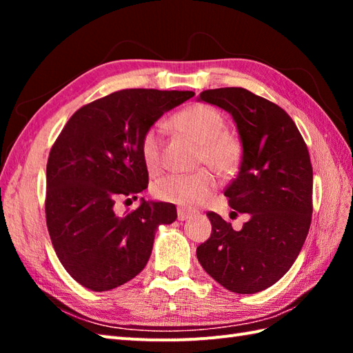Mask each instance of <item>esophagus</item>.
I'll list each match as a JSON object with an SVG mask.
<instances>
[{
    "instance_id": "1",
    "label": "esophagus",
    "mask_w": 353,
    "mask_h": 353,
    "mask_svg": "<svg viewBox=\"0 0 353 353\" xmlns=\"http://www.w3.org/2000/svg\"><path fill=\"white\" fill-rule=\"evenodd\" d=\"M192 216V212H190V211H185V209H177V219H179V221H186L188 219H191Z\"/></svg>"
}]
</instances>
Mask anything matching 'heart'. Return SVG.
I'll use <instances>...</instances> for the list:
<instances>
[{
  "label": "heart",
  "instance_id": "b5f03b06",
  "mask_svg": "<svg viewBox=\"0 0 353 353\" xmlns=\"http://www.w3.org/2000/svg\"><path fill=\"white\" fill-rule=\"evenodd\" d=\"M174 125L201 144L199 162L208 163L219 174L229 176L238 167V141L224 132L226 123L219 110L208 104H196L174 117ZM162 127L154 125L145 132L141 141V156L148 171L162 168ZM216 186L215 176L206 168L188 174H168L153 183V194L168 203L182 208H197L211 197Z\"/></svg>",
  "mask_w": 353,
  "mask_h": 353
}]
</instances>
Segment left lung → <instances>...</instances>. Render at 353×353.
Here are the masks:
<instances>
[{
  "label": "left lung",
  "mask_w": 353,
  "mask_h": 353,
  "mask_svg": "<svg viewBox=\"0 0 353 353\" xmlns=\"http://www.w3.org/2000/svg\"><path fill=\"white\" fill-rule=\"evenodd\" d=\"M197 100L234 118L243 154L238 176L224 196L232 209L249 216L241 230H234L219 214L208 212L212 232L197 247V258L221 287L254 294L288 272L308 235L312 215L308 148L287 112L247 89H209Z\"/></svg>",
  "instance_id": "left-lung-1"
}]
</instances>
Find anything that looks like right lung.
<instances>
[{
  "instance_id": "obj_1",
  "label": "right lung",
  "mask_w": 353,
  "mask_h": 353,
  "mask_svg": "<svg viewBox=\"0 0 353 353\" xmlns=\"http://www.w3.org/2000/svg\"><path fill=\"white\" fill-rule=\"evenodd\" d=\"M191 97L123 89L80 108L56 139L47 163V226L59 261L83 287L109 291L133 279L147 265L156 230L177 219L176 206L163 201L141 199L124 216L114 206L147 188L142 137Z\"/></svg>"
}]
</instances>
